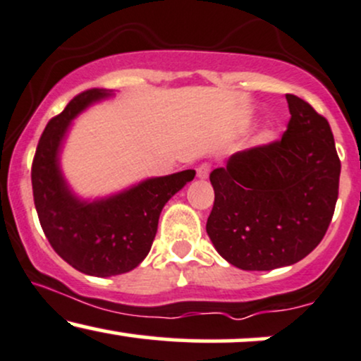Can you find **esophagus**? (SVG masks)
Wrapping results in <instances>:
<instances>
[{
  "instance_id": "esophagus-1",
  "label": "esophagus",
  "mask_w": 361,
  "mask_h": 361,
  "mask_svg": "<svg viewBox=\"0 0 361 361\" xmlns=\"http://www.w3.org/2000/svg\"><path fill=\"white\" fill-rule=\"evenodd\" d=\"M208 175H210V164H207V163L200 164V166L197 168V176L200 178V180H205V178H208Z\"/></svg>"
}]
</instances>
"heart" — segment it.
<instances>
[{"mask_svg":"<svg viewBox=\"0 0 361 361\" xmlns=\"http://www.w3.org/2000/svg\"><path fill=\"white\" fill-rule=\"evenodd\" d=\"M260 139H262L264 142H267V141H271L272 139V133H264L262 136H260Z\"/></svg>","mask_w":361,"mask_h":361,"instance_id":"obj_1","label":"heart"}]
</instances>
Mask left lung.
<instances>
[{
  "instance_id": "obj_1",
  "label": "left lung",
  "mask_w": 361,
  "mask_h": 361,
  "mask_svg": "<svg viewBox=\"0 0 361 361\" xmlns=\"http://www.w3.org/2000/svg\"><path fill=\"white\" fill-rule=\"evenodd\" d=\"M286 99L290 119L279 141L238 151L210 173L207 233L244 271L305 259L323 240L338 200L341 163L329 123L296 95Z\"/></svg>"
}]
</instances>
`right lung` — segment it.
I'll return each mask as SVG.
<instances>
[{
    "instance_id": "1",
    "label": "right lung",
    "mask_w": 361,
    "mask_h": 361,
    "mask_svg": "<svg viewBox=\"0 0 361 361\" xmlns=\"http://www.w3.org/2000/svg\"><path fill=\"white\" fill-rule=\"evenodd\" d=\"M111 95L106 89L75 95L47 124L32 164L35 208L45 237L65 262L95 277L119 276L137 267L153 245L163 207L195 178V169H185L147 178L94 202L75 197L60 169L65 134L82 111Z\"/></svg>"
}]
</instances>
